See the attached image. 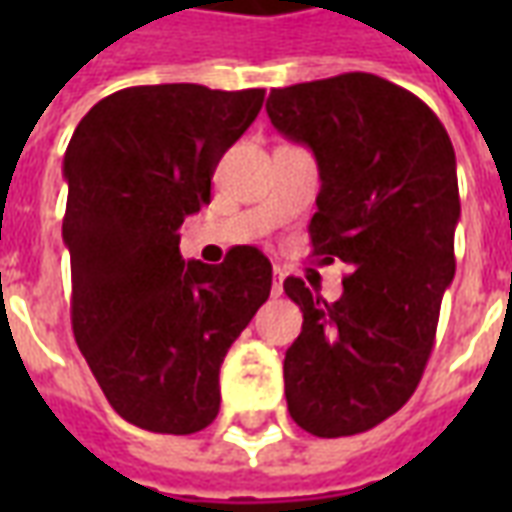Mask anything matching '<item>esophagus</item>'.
<instances>
[{
	"mask_svg": "<svg viewBox=\"0 0 512 512\" xmlns=\"http://www.w3.org/2000/svg\"><path fill=\"white\" fill-rule=\"evenodd\" d=\"M282 279H285V271H282V268H274V285H271V293H274V296H279V293H282Z\"/></svg>",
	"mask_w": 512,
	"mask_h": 512,
	"instance_id": "34e87169",
	"label": "esophagus"
}]
</instances>
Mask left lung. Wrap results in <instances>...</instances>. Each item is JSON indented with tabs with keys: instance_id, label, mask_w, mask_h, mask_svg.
Segmentation results:
<instances>
[{
	"instance_id": "1",
	"label": "left lung",
	"mask_w": 512,
	"mask_h": 512,
	"mask_svg": "<svg viewBox=\"0 0 512 512\" xmlns=\"http://www.w3.org/2000/svg\"><path fill=\"white\" fill-rule=\"evenodd\" d=\"M266 112L318 161L312 255L351 268L334 304L285 279L304 312L285 354L288 411L321 439L365 433L406 406L433 351L455 277V150L428 104L373 73L271 90Z\"/></svg>"
}]
</instances>
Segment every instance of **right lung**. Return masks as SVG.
Wrapping results in <instances>:
<instances>
[{
    "label": "right lung",
    "instance_id": "add662e5",
    "mask_svg": "<svg viewBox=\"0 0 512 512\" xmlns=\"http://www.w3.org/2000/svg\"><path fill=\"white\" fill-rule=\"evenodd\" d=\"M266 90L147 84L106 95L65 150L71 323L109 406L136 428L186 436L219 414L227 348L271 293V263L180 257L178 227L211 202L213 169Z\"/></svg>",
    "mask_w": 512,
    "mask_h": 512
}]
</instances>
